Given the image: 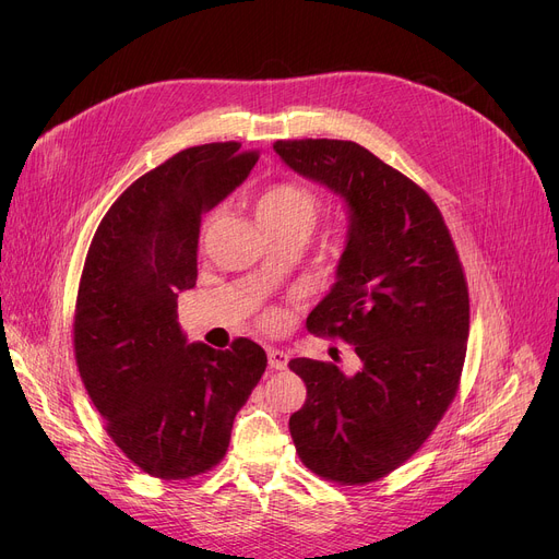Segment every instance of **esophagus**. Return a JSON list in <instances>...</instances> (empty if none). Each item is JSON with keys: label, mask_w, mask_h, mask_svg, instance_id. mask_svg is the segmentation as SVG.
<instances>
[{"label": "esophagus", "mask_w": 559, "mask_h": 559, "mask_svg": "<svg viewBox=\"0 0 559 559\" xmlns=\"http://www.w3.org/2000/svg\"><path fill=\"white\" fill-rule=\"evenodd\" d=\"M267 358L272 369H285L287 367V354L281 348H267Z\"/></svg>", "instance_id": "1"}]
</instances>
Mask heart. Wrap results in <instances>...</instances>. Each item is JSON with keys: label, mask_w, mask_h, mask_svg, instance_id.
Masks as SVG:
<instances>
[{"label": "heart", "mask_w": 559, "mask_h": 559, "mask_svg": "<svg viewBox=\"0 0 559 559\" xmlns=\"http://www.w3.org/2000/svg\"><path fill=\"white\" fill-rule=\"evenodd\" d=\"M317 217V197L297 183H272L264 188L258 199H255V219L260 222V226L272 233V235H281V233H292L299 230L304 235H308V230L312 228ZM211 217L203 219L199 238L201 242L209 238L211 230ZM270 326L278 324V314H267Z\"/></svg>", "instance_id": "obj_1"}]
</instances>
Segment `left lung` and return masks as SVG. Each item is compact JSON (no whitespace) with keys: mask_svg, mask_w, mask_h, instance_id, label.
<instances>
[{"mask_svg":"<svg viewBox=\"0 0 559 559\" xmlns=\"http://www.w3.org/2000/svg\"><path fill=\"white\" fill-rule=\"evenodd\" d=\"M297 174L348 205L337 281L310 333L356 346L360 369L289 360L308 396L289 432L312 474L367 485L413 457L457 394L468 287L442 213L415 181L350 140H278Z\"/></svg>","mask_w":559,"mask_h":559,"instance_id":"left-lung-1","label":"left lung"}]
</instances>
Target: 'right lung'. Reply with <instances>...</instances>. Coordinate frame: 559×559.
Returning a JSON list of instances; mask_svg holds the SVG:
<instances>
[{"mask_svg": "<svg viewBox=\"0 0 559 559\" xmlns=\"http://www.w3.org/2000/svg\"><path fill=\"white\" fill-rule=\"evenodd\" d=\"M240 142L183 150L131 183L87 249L74 308V358L106 432L144 474L188 480L226 455L233 419L267 367L247 340L190 344L176 299L197 283L201 215L258 160Z\"/></svg>", "mask_w": 559, "mask_h": 559, "instance_id": "right-lung-1", "label": "right lung"}]
</instances>
